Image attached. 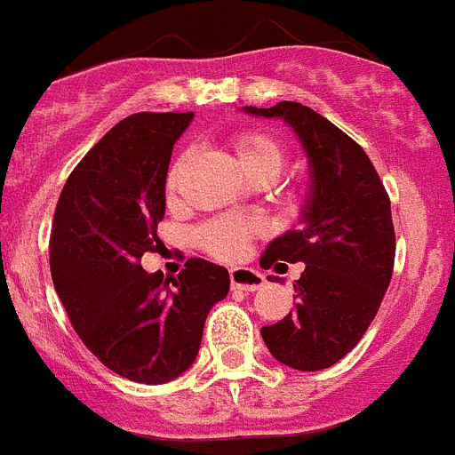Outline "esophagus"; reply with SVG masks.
I'll list each match as a JSON object with an SVG mask.
<instances>
[{
    "label": "esophagus",
    "mask_w": 455,
    "mask_h": 455,
    "mask_svg": "<svg viewBox=\"0 0 455 455\" xmlns=\"http://www.w3.org/2000/svg\"><path fill=\"white\" fill-rule=\"evenodd\" d=\"M232 289H243V291H255L264 287V275L255 268H232L230 271Z\"/></svg>",
    "instance_id": "obj_1"
}]
</instances>
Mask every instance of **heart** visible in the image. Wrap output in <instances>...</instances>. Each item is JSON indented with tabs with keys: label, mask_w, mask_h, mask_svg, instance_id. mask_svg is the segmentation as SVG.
I'll list each match as a JSON object with an SVG mask.
<instances>
[{
	"label": "heart",
	"mask_w": 455,
	"mask_h": 455,
	"mask_svg": "<svg viewBox=\"0 0 455 455\" xmlns=\"http://www.w3.org/2000/svg\"><path fill=\"white\" fill-rule=\"evenodd\" d=\"M235 159L252 184H271L280 175L284 164V148L280 140L273 139L267 132H243L232 143ZM187 155H182L172 164L166 178L168 191H175L182 175ZM262 232V225L255 219H239V216H219L212 219L198 230V243L204 252L216 259H236L243 255L246 243L255 235Z\"/></svg>",
	"instance_id": "b5f03b06"
}]
</instances>
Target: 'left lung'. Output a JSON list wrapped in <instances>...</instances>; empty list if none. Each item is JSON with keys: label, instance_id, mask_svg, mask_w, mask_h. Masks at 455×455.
Here are the masks:
<instances>
[{"label": "left lung", "instance_id": "8db88e82", "mask_svg": "<svg viewBox=\"0 0 455 455\" xmlns=\"http://www.w3.org/2000/svg\"><path fill=\"white\" fill-rule=\"evenodd\" d=\"M243 111L284 120L309 166L300 228L273 239L259 259L262 268L305 264L293 283L296 309L264 325V344L291 369H328L363 339L392 280L396 239L389 196L367 152L309 107L277 102Z\"/></svg>", "mask_w": 455, "mask_h": 455}]
</instances>
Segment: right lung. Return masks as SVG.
Here are the masks:
<instances>
[{
  "mask_svg": "<svg viewBox=\"0 0 455 455\" xmlns=\"http://www.w3.org/2000/svg\"><path fill=\"white\" fill-rule=\"evenodd\" d=\"M193 114H134L70 172L50 236L54 289L79 339L104 367L162 385L198 355L209 309L230 291L228 268L191 257L171 283L140 267L159 243L172 146Z\"/></svg>",
  "mask_w": 455,
  "mask_h": 455,
  "instance_id": "right-lung-1",
  "label": "right lung"
}]
</instances>
